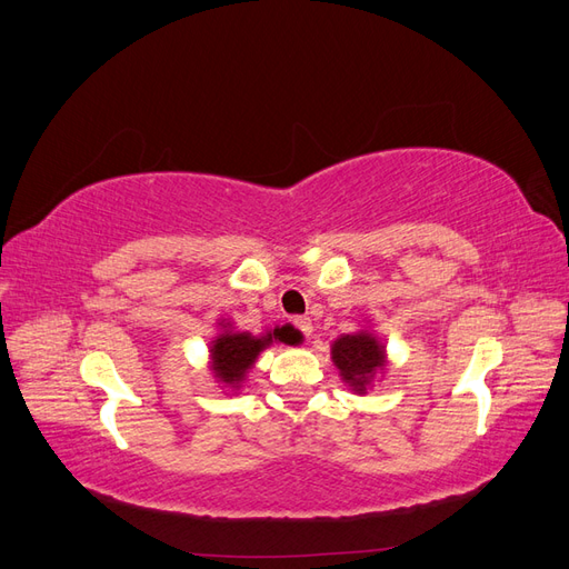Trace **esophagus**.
<instances>
[{
	"label": "esophagus",
	"instance_id": "esophagus-1",
	"mask_svg": "<svg viewBox=\"0 0 569 569\" xmlns=\"http://www.w3.org/2000/svg\"><path fill=\"white\" fill-rule=\"evenodd\" d=\"M295 325L303 332V337H311V335H313V322H311V318H306V316H303V318H297Z\"/></svg>",
	"mask_w": 569,
	"mask_h": 569
}]
</instances>
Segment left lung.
Listing matches in <instances>:
<instances>
[{
	"label": "left lung",
	"instance_id": "left-lung-1",
	"mask_svg": "<svg viewBox=\"0 0 569 569\" xmlns=\"http://www.w3.org/2000/svg\"><path fill=\"white\" fill-rule=\"evenodd\" d=\"M332 360L341 375L356 393H366L370 382L375 380L377 370H385L387 356L380 339L372 337L368 330L353 335H341L332 343Z\"/></svg>",
	"mask_w": 569,
	"mask_h": 569
}]
</instances>
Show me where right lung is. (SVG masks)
Returning <instances> with one entry per match:
<instances>
[{
    "instance_id": "add662e5",
    "label": "right lung",
    "mask_w": 569,
    "mask_h": 569,
    "mask_svg": "<svg viewBox=\"0 0 569 569\" xmlns=\"http://www.w3.org/2000/svg\"><path fill=\"white\" fill-rule=\"evenodd\" d=\"M222 325V322H220ZM228 327V325H222ZM272 341H282V343H299L301 337L291 325L284 327H274V330L253 337L249 332H222L211 341V370L213 377H218V382L228 385V387H239L244 382L247 372L256 363L258 353L268 349Z\"/></svg>"
}]
</instances>
